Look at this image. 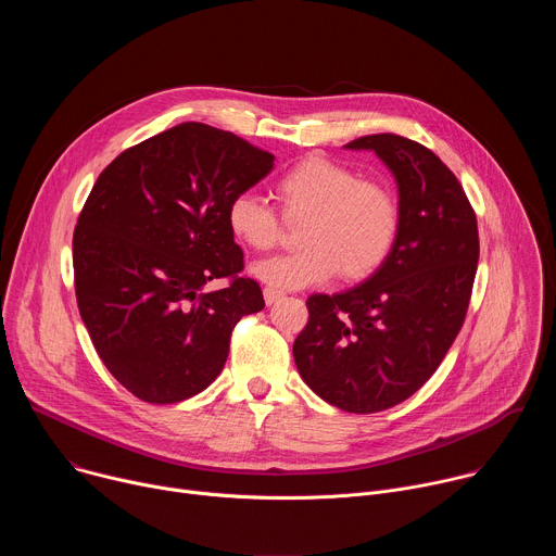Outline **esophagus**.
Instances as JSON below:
<instances>
[{"instance_id": "esophagus-1", "label": "esophagus", "mask_w": 556, "mask_h": 556, "mask_svg": "<svg viewBox=\"0 0 556 556\" xmlns=\"http://www.w3.org/2000/svg\"><path fill=\"white\" fill-rule=\"evenodd\" d=\"M283 296V290H279V288H273V286H266L264 288V299H266V303L270 305V303H275V301H279Z\"/></svg>"}]
</instances>
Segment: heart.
<instances>
[{"mask_svg":"<svg viewBox=\"0 0 556 556\" xmlns=\"http://www.w3.org/2000/svg\"><path fill=\"white\" fill-rule=\"evenodd\" d=\"M275 198L286 219H303V247L253 266V275L273 288L324 283L337 273L345 281L365 279L382 266L399 237L401 206L393 189L326 155H307L288 167L275 182ZM281 215L244 191L228 202L226 224L237 242L264 253L281 242Z\"/></svg>","mask_w":556,"mask_h":556,"instance_id":"heart-1","label":"heart"}]
</instances>
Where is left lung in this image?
Returning <instances> with one entry per match:
<instances>
[{"mask_svg":"<svg viewBox=\"0 0 556 556\" xmlns=\"http://www.w3.org/2000/svg\"><path fill=\"white\" fill-rule=\"evenodd\" d=\"M401 191V228L361 286L307 296L292 345L305 384L350 414L401 405L440 367L470 303L480 260L478 217L455 174L425 144L395 134L356 138Z\"/></svg>","mask_w":556,"mask_h":556,"instance_id":"left-lung-1","label":"left lung"}]
</instances>
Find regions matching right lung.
I'll list each match as a JSON object with an SVG mask.
<instances>
[{"label": "right lung", "mask_w": 556, "mask_h": 556, "mask_svg": "<svg viewBox=\"0 0 556 556\" xmlns=\"http://www.w3.org/2000/svg\"><path fill=\"white\" fill-rule=\"evenodd\" d=\"M273 161L230 131L182 123L125 149L94 182L72 237L74 292L97 354L136 399L172 405L206 389L232 328L264 307L226 208ZM213 278L227 286L204 291Z\"/></svg>", "instance_id": "right-lung-1"}]
</instances>
